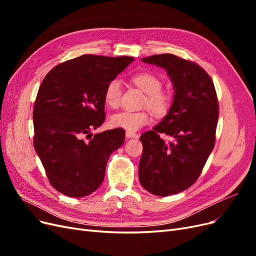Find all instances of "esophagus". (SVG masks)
Listing matches in <instances>:
<instances>
[{"mask_svg":"<svg viewBox=\"0 0 256 256\" xmlns=\"http://www.w3.org/2000/svg\"><path fill=\"white\" fill-rule=\"evenodd\" d=\"M138 134H136V132H131V131H126V138H138Z\"/></svg>","mask_w":256,"mask_h":256,"instance_id":"esophagus-1","label":"esophagus"}]
</instances>
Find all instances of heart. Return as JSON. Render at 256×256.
Returning <instances> with one entry per match:
<instances>
[{
    "mask_svg": "<svg viewBox=\"0 0 256 256\" xmlns=\"http://www.w3.org/2000/svg\"><path fill=\"white\" fill-rule=\"evenodd\" d=\"M131 80L146 92L144 104L158 116H164L172 106V96L168 92L162 90V81L159 76L150 72H140L131 76ZM122 82L118 79H113L106 84L104 90V102L111 108H118L122 99ZM111 125L115 128H120L126 131L138 130L150 122L148 111H120L112 115Z\"/></svg>",
    "mask_w": 256,
    "mask_h": 256,
    "instance_id": "b5f03b06",
    "label": "heart"
}]
</instances>
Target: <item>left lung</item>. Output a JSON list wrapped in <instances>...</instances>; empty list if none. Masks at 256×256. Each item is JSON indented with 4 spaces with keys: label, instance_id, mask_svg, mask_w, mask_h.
<instances>
[{
    "label": "left lung",
    "instance_id": "left-lung-1",
    "mask_svg": "<svg viewBox=\"0 0 256 256\" xmlns=\"http://www.w3.org/2000/svg\"><path fill=\"white\" fill-rule=\"evenodd\" d=\"M142 60L164 68L174 86L164 118L140 136L138 180L152 194L168 196L188 189L200 175L214 146L218 98L210 76L191 60L170 53ZM161 134L172 141L166 142Z\"/></svg>",
    "mask_w": 256,
    "mask_h": 256
}]
</instances>
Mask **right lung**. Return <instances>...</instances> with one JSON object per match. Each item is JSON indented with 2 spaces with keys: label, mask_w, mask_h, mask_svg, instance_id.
Segmentation results:
<instances>
[{
  "label": "right lung",
  "mask_w": 256,
  "mask_h": 256,
  "mask_svg": "<svg viewBox=\"0 0 256 256\" xmlns=\"http://www.w3.org/2000/svg\"><path fill=\"white\" fill-rule=\"evenodd\" d=\"M134 60L84 54L52 68L42 80L33 111V142L50 184L63 194L82 198L96 191L108 159L125 142L120 128L95 136L90 131L106 120V84Z\"/></svg>",
  "instance_id": "obj_1"
}]
</instances>
